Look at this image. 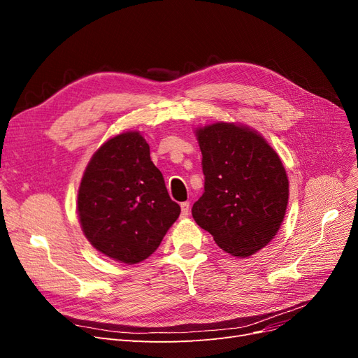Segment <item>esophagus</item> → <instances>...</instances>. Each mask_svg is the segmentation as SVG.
I'll use <instances>...</instances> for the list:
<instances>
[{
    "mask_svg": "<svg viewBox=\"0 0 358 358\" xmlns=\"http://www.w3.org/2000/svg\"><path fill=\"white\" fill-rule=\"evenodd\" d=\"M180 209H182V216H183V218H187V216L189 215V203L188 201L180 203Z\"/></svg>",
    "mask_w": 358,
    "mask_h": 358,
    "instance_id": "obj_1",
    "label": "esophagus"
}]
</instances>
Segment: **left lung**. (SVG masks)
I'll return each instance as SVG.
<instances>
[{"mask_svg":"<svg viewBox=\"0 0 358 358\" xmlns=\"http://www.w3.org/2000/svg\"><path fill=\"white\" fill-rule=\"evenodd\" d=\"M204 192L192 218L233 257H251L279 231L289 185L276 150L243 124L215 122L196 129Z\"/></svg>","mask_w":358,"mask_h":358,"instance_id":"1","label":"left lung"}]
</instances>
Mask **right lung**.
Here are the masks:
<instances>
[{
	"mask_svg": "<svg viewBox=\"0 0 358 358\" xmlns=\"http://www.w3.org/2000/svg\"><path fill=\"white\" fill-rule=\"evenodd\" d=\"M179 213L140 131H124L95 150L80 180L78 215L96 251L124 264L143 262Z\"/></svg>",
	"mask_w": 358,
	"mask_h": 358,
	"instance_id": "add662e5",
	"label": "right lung"
}]
</instances>
